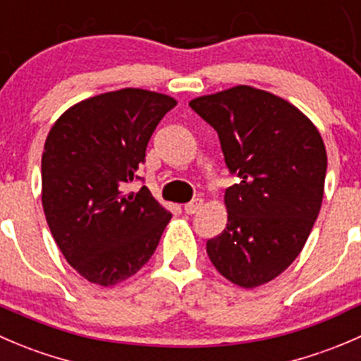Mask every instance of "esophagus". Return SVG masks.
<instances>
[{"label": "esophagus", "instance_id": "esophagus-1", "mask_svg": "<svg viewBox=\"0 0 361 361\" xmlns=\"http://www.w3.org/2000/svg\"><path fill=\"white\" fill-rule=\"evenodd\" d=\"M201 206H202V199H194V201H190V202H187V204H185V213H188V215H194V213H197L199 209H201Z\"/></svg>", "mask_w": 361, "mask_h": 361}]
</instances>
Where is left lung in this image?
<instances>
[{
  "instance_id": "left-lung-1",
  "label": "left lung",
  "mask_w": 361,
  "mask_h": 361,
  "mask_svg": "<svg viewBox=\"0 0 361 361\" xmlns=\"http://www.w3.org/2000/svg\"><path fill=\"white\" fill-rule=\"evenodd\" d=\"M188 106L216 130L238 183L224 195L227 226L206 243L222 277L254 289L288 269L319 215L326 148L316 125L288 100L238 86Z\"/></svg>"
}]
</instances>
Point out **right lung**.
Listing matches in <instances>:
<instances>
[{
	"label": "right lung",
	"instance_id": "right-lung-1",
	"mask_svg": "<svg viewBox=\"0 0 361 361\" xmlns=\"http://www.w3.org/2000/svg\"><path fill=\"white\" fill-rule=\"evenodd\" d=\"M176 100L123 87L73 104L49 130L42 153V206L66 262L111 288L135 275L171 220L142 187L127 192L159 121Z\"/></svg>",
	"mask_w": 361,
	"mask_h": 361
}]
</instances>
